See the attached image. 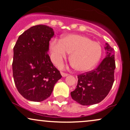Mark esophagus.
<instances>
[{"instance_id":"1","label":"esophagus","mask_w":130,"mask_h":130,"mask_svg":"<svg viewBox=\"0 0 130 130\" xmlns=\"http://www.w3.org/2000/svg\"><path fill=\"white\" fill-rule=\"evenodd\" d=\"M61 75H62L63 77H66V76L68 75V74H66V73H64V72H61Z\"/></svg>"}]
</instances>
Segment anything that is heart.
<instances>
[{"label":"heart","instance_id":"b5f03b06","mask_svg":"<svg viewBox=\"0 0 130 130\" xmlns=\"http://www.w3.org/2000/svg\"><path fill=\"white\" fill-rule=\"evenodd\" d=\"M53 59L58 66L62 64L66 53H71L70 62L78 72L91 71L100 61L102 48L100 43L86 36L71 34L61 40L55 39L50 44Z\"/></svg>","mask_w":130,"mask_h":130}]
</instances>
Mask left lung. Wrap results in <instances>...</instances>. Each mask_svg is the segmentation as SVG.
<instances>
[{
    "label": "left lung",
    "mask_w": 130,
    "mask_h": 130,
    "mask_svg": "<svg viewBox=\"0 0 130 130\" xmlns=\"http://www.w3.org/2000/svg\"><path fill=\"white\" fill-rule=\"evenodd\" d=\"M106 57L95 69L78 75L72 99L82 105L98 103L107 96L114 82V50L106 43Z\"/></svg>",
    "instance_id": "8db88e82"
}]
</instances>
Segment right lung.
I'll use <instances>...</instances> for the list:
<instances>
[{
    "instance_id": "add662e5",
    "label": "right lung",
    "mask_w": 130,
    "mask_h": 130,
    "mask_svg": "<svg viewBox=\"0 0 130 130\" xmlns=\"http://www.w3.org/2000/svg\"><path fill=\"white\" fill-rule=\"evenodd\" d=\"M53 35L48 26H33L20 35L13 48L14 82L20 94L30 101L42 102L50 97L62 77L47 53Z\"/></svg>"
}]
</instances>
